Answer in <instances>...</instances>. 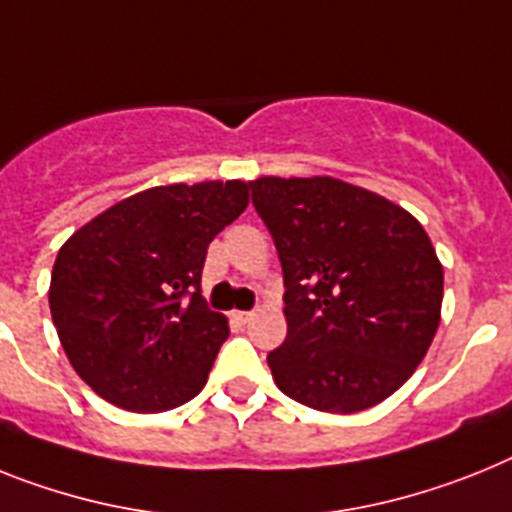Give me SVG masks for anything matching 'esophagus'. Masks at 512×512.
Segmentation results:
<instances>
[{
	"instance_id": "esophagus-1",
	"label": "esophagus",
	"mask_w": 512,
	"mask_h": 512,
	"mask_svg": "<svg viewBox=\"0 0 512 512\" xmlns=\"http://www.w3.org/2000/svg\"><path fill=\"white\" fill-rule=\"evenodd\" d=\"M233 316H235V321L248 323V321H251V318H253V310H235Z\"/></svg>"
}]
</instances>
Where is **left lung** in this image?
I'll return each mask as SVG.
<instances>
[{
  "label": "left lung",
  "instance_id": "obj_1",
  "mask_svg": "<svg viewBox=\"0 0 512 512\" xmlns=\"http://www.w3.org/2000/svg\"><path fill=\"white\" fill-rule=\"evenodd\" d=\"M253 209L285 277L287 339L266 355L279 391L352 414L417 370L443 303V266L425 227L383 196L329 176L259 178Z\"/></svg>",
  "mask_w": 512,
  "mask_h": 512
}]
</instances>
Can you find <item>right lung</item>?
I'll use <instances>...</instances> for the list:
<instances>
[{
  "label": "right lung",
  "instance_id": "obj_1",
  "mask_svg": "<svg viewBox=\"0 0 512 512\" xmlns=\"http://www.w3.org/2000/svg\"><path fill=\"white\" fill-rule=\"evenodd\" d=\"M248 207L243 181L155 186L113 204L61 246L48 305L82 381L129 412L202 391L227 318L202 298L214 235Z\"/></svg>",
  "mask_w": 512,
  "mask_h": 512
}]
</instances>
